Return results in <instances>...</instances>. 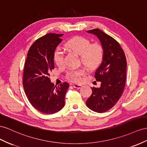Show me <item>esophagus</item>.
I'll return each mask as SVG.
<instances>
[{"label": "esophagus", "instance_id": "obj_1", "mask_svg": "<svg viewBox=\"0 0 147 147\" xmlns=\"http://www.w3.org/2000/svg\"><path fill=\"white\" fill-rule=\"evenodd\" d=\"M73 87L74 88H76V89H81L82 86L81 84H73Z\"/></svg>", "mask_w": 147, "mask_h": 147}]
</instances>
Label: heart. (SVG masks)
Instances as JSON below:
<instances>
[{
    "mask_svg": "<svg viewBox=\"0 0 147 147\" xmlns=\"http://www.w3.org/2000/svg\"><path fill=\"white\" fill-rule=\"evenodd\" d=\"M67 49L71 50L80 55L82 63L89 69H93L102 62L103 57V49L100 44H90V41L83 37L78 36L71 39L65 44ZM53 60L57 65L61 66L64 63V52L60 48H57L53 52ZM84 74L83 69L71 71L68 76L74 81L80 80Z\"/></svg>",
    "mask_w": 147,
    "mask_h": 147,
    "instance_id": "obj_1",
    "label": "heart"
}]
</instances>
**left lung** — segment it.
<instances>
[{"mask_svg": "<svg viewBox=\"0 0 147 147\" xmlns=\"http://www.w3.org/2000/svg\"><path fill=\"white\" fill-rule=\"evenodd\" d=\"M87 32L98 37L103 49V57L94 76L101 85L91 88L92 93L86 105L92 111L103 113L114 107L123 94L126 79V58L118 42L102 30L94 29Z\"/></svg>", "mask_w": 147, "mask_h": 147, "instance_id": "left-lung-1", "label": "left lung"}]
</instances>
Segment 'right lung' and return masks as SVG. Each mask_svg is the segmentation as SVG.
Returning <instances> with one entry per match:
<instances>
[{
	"label": "right lung",
	"mask_w": 147,
	"mask_h": 147,
	"mask_svg": "<svg viewBox=\"0 0 147 147\" xmlns=\"http://www.w3.org/2000/svg\"><path fill=\"white\" fill-rule=\"evenodd\" d=\"M63 34L49 33L36 40L31 46L25 61L23 84L32 105L44 114H53L65 106L68 82L54 86L49 73L54 69L53 55L62 41Z\"/></svg>",
	"instance_id": "obj_1"
}]
</instances>
